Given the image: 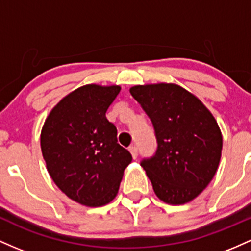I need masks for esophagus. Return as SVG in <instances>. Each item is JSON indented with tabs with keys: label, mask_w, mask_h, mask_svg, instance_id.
Instances as JSON below:
<instances>
[{
	"label": "esophagus",
	"mask_w": 251,
	"mask_h": 251,
	"mask_svg": "<svg viewBox=\"0 0 251 251\" xmlns=\"http://www.w3.org/2000/svg\"><path fill=\"white\" fill-rule=\"evenodd\" d=\"M129 151L131 153V156H133V159H136L137 154H139V151H137L136 146H131V147H129Z\"/></svg>",
	"instance_id": "esophagus-1"
}]
</instances>
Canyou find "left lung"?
<instances>
[{"label": "left lung", "mask_w": 251, "mask_h": 251, "mask_svg": "<svg viewBox=\"0 0 251 251\" xmlns=\"http://www.w3.org/2000/svg\"><path fill=\"white\" fill-rule=\"evenodd\" d=\"M130 94L151 118L157 148L141 166L157 198L181 205L198 197L215 176L223 137L215 117L196 96L176 84H148Z\"/></svg>", "instance_id": "8db88e82"}]
</instances>
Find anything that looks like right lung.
<instances>
[{"label": "right lung", "instance_id": "right-lung-1", "mask_svg": "<svg viewBox=\"0 0 251 251\" xmlns=\"http://www.w3.org/2000/svg\"><path fill=\"white\" fill-rule=\"evenodd\" d=\"M121 86L89 84L59 102L45 121L40 143L47 171L72 201L103 206L116 197L131 154L117 143L105 112Z\"/></svg>", "mask_w": 251, "mask_h": 251}]
</instances>
